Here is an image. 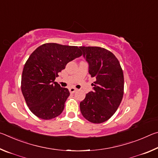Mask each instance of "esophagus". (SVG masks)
Instances as JSON below:
<instances>
[{
    "instance_id": "esophagus-1",
    "label": "esophagus",
    "mask_w": 158,
    "mask_h": 158,
    "mask_svg": "<svg viewBox=\"0 0 158 158\" xmlns=\"http://www.w3.org/2000/svg\"><path fill=\"white\" fill-rule=\"evenodd\" d=\"M69 90L71 93H74L77 90V89H75V88H74V87H71L69 89Z\"/></svg>"
}]
</instances>
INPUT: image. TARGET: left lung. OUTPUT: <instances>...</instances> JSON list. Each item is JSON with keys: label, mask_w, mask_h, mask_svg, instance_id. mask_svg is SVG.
I'll return each mask as SVG.
<instances>
[{"label": "left lung", "mask_w": 158, "mask_h": 158, "mask_svg": "<svg viewBox=\"0 0 158 158\" xmlns=\"http://www.w3.org/2000/svg\"><path fill=\"white\" fill-rule=\"evenodd\" d=\"M89 65V73L96 79L93 91L80 102L81 114L93 123L109 120L118 108L123 96L124 77L117 58L99 47H80Z\"/></svg>", "instance_id": "8db88e82"}]
</instances>
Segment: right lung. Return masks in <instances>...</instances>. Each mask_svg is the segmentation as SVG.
Masks as SVG:
<instances>
[{"instance_id": "right-lung-1", "label": "right lung", "mask_w": 158, "mask_h": 158, "mask_svg": "<svg viewBox=\"0 0 158 158\" xmlns=\"http://www.w3.org/2000/svg\"><path fill=\"white\" fill-rule=\"evenodd\" d=\"M81 55L78 47L56 43L42 44L31 53L23 67L21 88L32 113L44 120L62 113L69 92L55 79L69 61Z\"/></svg>"}]
</instances>
